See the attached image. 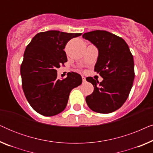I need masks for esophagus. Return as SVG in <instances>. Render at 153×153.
Segmentation results:
<instances>
[{
    "mask_svg": "<svg viewBox=\"0 0 153 153\" xmlns=\"http://www.w3.org/2000/svg\"><path fill=\"white\" fill-rule=\"evenodd\" d=\"M82 80H83V82H85V77L82 76Z\"/></svg>",
    "mask_w": 153,
    "mask_h": 153,
    "instance_id": "34e87169",
    "label": "esophagus"
}]
</instances>
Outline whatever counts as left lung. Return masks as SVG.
<instances>
[{
    "instance_id": "obj_1",
    "label": "left lung",
    "mask_w": 153,
    "mask_h": 153,
    "mask_svg": "<svg viewBox=\"0 0 153 153\" xmlns=\"http://www.w3.org/2000/svg\"><path fill=\"white\" fill-rule=\"evenodd\" d=\"M83 38L98 49L95 71L103 78L102 82L93 77L86 80L94 86L85 102L93 111L109 114L123 106L130 93L134 79L133 56L125 41L106 30L85 33Z\"/></svg>"
}]
</instances>
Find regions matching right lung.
<instances>
[{
    "label": "right lung",
    "mask_w": 153,
    "mask_h": 153,
    "mask_svg": "<svg viewBox=\"0 0 153 153\" xmlns=\"http://www.w3.org/2000/svg\"><path fill=\"white\" fill-rule=\"evenodd\" d=\"M81 33L58 30L39 33L25 50L21 65L22 88L33 109L45 116H53L65 108L71 91L82 83L81 75L68 73L65 79L57 78L60 65L68 61L64 51L71 39Z\"/></svg>",
    "instance_id": "add662e5"
}]
</instances>
